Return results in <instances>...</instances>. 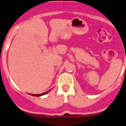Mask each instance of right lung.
Returning <instances> with one entry per match:
<instances>
[{
	"label": "right lung",
	"mask_w": 126,
	"mask_h": 126,
	"mask_svg": "<svg viewBox=\"0 0 126 126\" xmlns=\"http://www.w3.org/2000/svg\"><path fill=\"white\" fill-rule=\"evenodd\" d=\"M50 90H51V89H50V90H48L47 92H46L42 93V94H29V95H32V96H35V97H41V96L44 95H46V94H47L48 92H49Z\"/></svg>",
	"instance_id": "obj_1"
}]
</instances>
